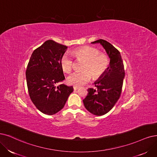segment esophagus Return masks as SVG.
I'll return each instance as SVG.
<instances>
[{
	"instance_id": "34e87169",
	"label": "esophagus",
	"mask_w": 157,
	"mask_h": 157,
	"mask_svg": "<svg viewBox=\"0 0 157 157\" xmlns=\"http://www.w3.org/2000/svg\"><path fill=\"white\" fill-rule=\"evenodd\" d=\"M73 88H74V90H78L79 87V86H74Z\"/></svg>"
}]
</instances>
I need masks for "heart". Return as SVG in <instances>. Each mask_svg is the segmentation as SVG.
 <instances>
[{
  "mask_svg": "<svg viewBox=\"0 0 157 157\" xmlns=\"http://www.w3.org/2000/svg\"><path fill=\"white\" fill-rule=\"evenodd\" d=\"M73 54L78 61H84L83 72H74L67 78L70 85L82 86L88 83L92 76L94 79L100 78L105 74L110 65L109 56L101 53L100 50L90 46H84L75 48ZM60 65L64 72L71 73L75 67L74 57L68 53L64 54L60 60Z\"/></svg>",
  "mask_w": 157,
  "mask_h": 157,
  "instance_id": "b5f03b06",
  "label": "heart"
}]
</instances>
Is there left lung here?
Instances as JSON below:
<instances>
[{
  "mask_svg": "<svg viewBox=\"0 0 157 157\" xmlns=\"http://www.w3.org/2000/svg\"><path fill=\"white\" fill-rule=\"evenodd\" d=\"M100 43L111 59L110 67L100 80L94 83L96 89H88L83 100L86 110L94 115L101 116L111 111L118 101L122 90L125 70L120 52L111 43L98 39L92 43Z\"/></svg>",
  "mask_w": 157,
  "mask_h": 157,
  "instance_id": "obj_1",
  "label": "left lung"
}]
</instances>
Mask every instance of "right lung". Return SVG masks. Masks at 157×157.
I'll return each instance as SVG.
<instances>
[{
	"label": "right lung",
	"instance_id": "obj_1",
	"mask_svg": "<svg viewBox=\"0 0 157 157\" xmlns=\"http://www.w3.org/2000/svg\"><path fill=\"white\" fill-rule=\"evenodd\" d=\"M67 46L48 40L35 50L26 71L29 96L34 105L48 115L59 112L65 105L72 86L58 85L65 79L60 65Z\"/></svg>",
	"mask_w": 157,
	"mask_h": 157
}]
</instances>
